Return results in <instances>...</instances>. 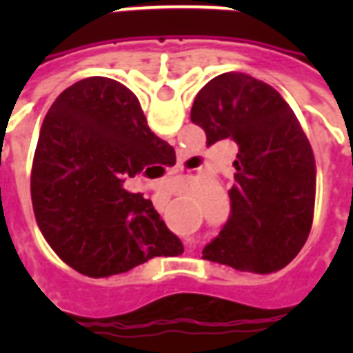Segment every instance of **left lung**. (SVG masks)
<instances>
[{
    "label": "left lung",
    "instance_id": "obj_1",
    "mask_svg": "<svg viewBox=\"0 0 353 353\" xmlns=\"http://www.w3.org/2000/svg\"><path fill=\"white\" fill-rule=\"evenodd\" d=\"M191 121L208 145H238L229 219L202 259L250 272L283 268L308 238L316 196L314 153L293 109L263 81L223 73L196 94Z\"/></svg>",
    "mask_w": 353,
    "mask_h": 353
}]
</instances>
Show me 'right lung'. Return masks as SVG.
<instances>
[{"instance_id":"obj_1","label":"right lung","mask_w":353,"mask_h":353,"mask_svg":"<svg viewBox=\"0 0 353 353\" xmlns=\"http://www.w3.org/2000/svg\"><path fill=\"white\" fill-rule=\"evenodd\" d=\"M174 162V147L147 126L132 90L108 77L75 83L50 105L35 147L30 187L43 236L90 278L181 253L153 202L124 189Z\"/></svg>"}]
</instances>
